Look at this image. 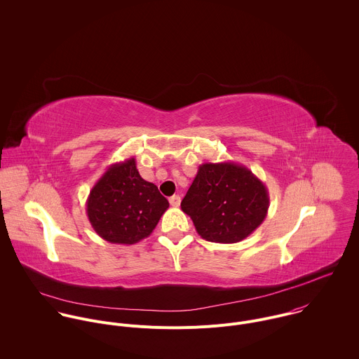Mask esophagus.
<instances>
[{
	"label": "esophagus",
	"instance_id": "obj_1",
	"mask_svg": "<svg viewBox=\"0 0 359 359\" xmlns=\"http://www.w3.org/2000/svg\"><path fill=\"white\" fill-rule=\"evenodd\" d=\"M170 205H172V207H178V205H181V198L178 195L171 196L170 198Z\"/></svg>",
	"mask_w": 359,
	"mask_h": 359
}]
</instances>
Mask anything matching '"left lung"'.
Returning a JSON list of instances; mask_svg holds the SVG:
<instances>
[{
    "label": "left lung",
    "mask_w": 359,
    "mask_h": 359,
    "mask_svg": "<svg viewBox=\"0 0 359 359\" xmlns=\"http://www.w3.org/2000/svg\"><path fill=\"white\" fill-rule=\"evenodd\" d=\"M269 207L266 187L245 165L205 163L181 202L198 233L214 243H238L262 224Z\"/></svg>",
    "instance_id": "obj_1"
}]
</instances>
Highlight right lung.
<instances>
[{
  "label": "right lung",
  "instance_id": "1",
  "mask_svg": "<svg viewBox=\"0 0 359 359\" xmlns=\"http://www.w3.org/2000/svg\"><path fill=\"white\" fill-rule=\"evenodd\" d=\"M168 201L145 181L130 157L107 167L87 199V215L106 242L134 245L154 232Z\"/></svg>",
  "mask_w": 359,
  "mask_h": 359
}]
</instances>
